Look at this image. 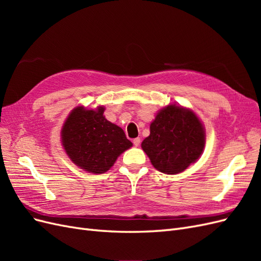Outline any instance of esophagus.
I'll use <instances>...</instances> for the list:
<instances>
[{
    "label": "esophagus",
    "instance_id": "obj_1",
    "mask_svg": "<svg viewBox=\"0 0 261 261\" xmlns=\"http://www.w3.org/2000/svg\"><path fill=\"white\" fill-rule=\"evenodd\" d=\"M133 143H134V145H135L136 147H138L140 145V138H135V139L133 140Z\"/></svg>",
    "mask_w": 261,
    "mask_h": 261
}]
</instances>
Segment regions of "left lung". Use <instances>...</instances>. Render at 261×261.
Here are the masks:
<instances>
[{"label":"left lung","instance_id":"8db88e82","mask_svg":"<svg viewBox=\"0 0 261 261\" xmlns=\"http://www.w3.org/2000/svg\"><path fill=\"white\" fill-rule=\"evenodd\" d=\"M204 143V129L197 115L188 109L168 106L150 124V135L141 148L158 171L177 174L201 155Z\"/></svg>","mask_w":261,"mask_h":261}]
</instances>
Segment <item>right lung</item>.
Listing matches in <instances>:
<instances>
[{"instance_id": "right-lung-1", "label": "right lung", "mask_w": 261, "mask_h": 261, "mask_svg": "<svg viewBox=\"0 0 261 261\" xmlns=\"http://www.w3.org/2000/svg\"><path fill=\"white\" fill-rule=\"evenodd\" d=\"M105 108H75L62 128V144L78 167L94 174L105 173L117 156L133 146L124 130L103 116Z\"/></svg>"}]
</instances>
